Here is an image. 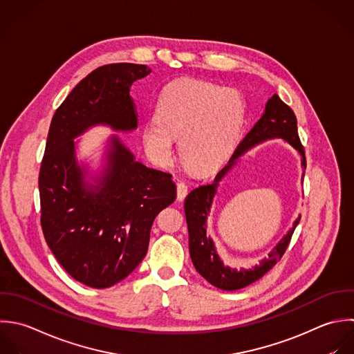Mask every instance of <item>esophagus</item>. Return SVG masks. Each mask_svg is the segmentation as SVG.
Returning a JSON list of instances; mask_svg holds the SVG:
<instances>
[{
    "label": "esophagus",
    "mask_w": 354,
    "mask_h": 354,
    "mask_svg": "<svg viewBox=\"0 0 354 354\" xmlns=\"http://www.w3.org/2000/svg\"><path fill=\"white\" fill-rule=\"evenodd\" d=\"M186 194H187V186H186V183H185V182H179V183L176 185V196H178V200L182 201V200L186 197Z\"/></svg>",
    "instance_id": "esophagus-1"
}]
</instances>
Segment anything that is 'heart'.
Listing matches in <instances>:
<instances>
[{"label":"heart","mask_w":354,"mask_h":354,"mask_svg":"<svg viewBox=\"0 0 354 354\" xmlns=\"http://www.w3.org/2000/svg\"><path fill=\"white\" fill-rule=\"evenodd\" d=\"M247 103L234 88L180 78L161 92L156 118L147 121L142 139L149 156L167 164L179 139L183 162L196 174L218 169L233 151L245 121Z\"/></svg>","instance_id":"1"}]
</instances>
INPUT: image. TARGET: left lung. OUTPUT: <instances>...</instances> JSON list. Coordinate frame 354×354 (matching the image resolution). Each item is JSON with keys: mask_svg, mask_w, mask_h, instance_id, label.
<instances>
[{"mask_svg": "<svg viewBox=\"0 0 354 354\" xmlns=\"http://www.w3.org/2000/svg\"><path fill=\"white\" fill-rule=\"evenodd\" d=\"M273 139H281L292 146L301 157V167L304 169L306 168L305 151L298 136L297 117L291 107H288L276 93L269 97L261 118L247 133L243 142L237 146L229 162L218 172L215 180L209 185H203L192 190L185 200V214L189 229V251L192 262L196 270L208 283L219 290H241L263 277L281 259L290 244L291 236L301 221L299 215L294 221L292 227H290V230L277 241V244L268 254V257L262 258L258 265H254L250 269H236L226 266L218 254L214 240L211 239V236L207 234V221L211 214L212 203L218 193L221 182L240 162L245 153H248L255 146ZM304 175L305 174H302V179Z\"/></svg>", "mask_w": 354, "mask_h": 354, "instance_id": "obj_1", "label": "left lung"}]
</instances>
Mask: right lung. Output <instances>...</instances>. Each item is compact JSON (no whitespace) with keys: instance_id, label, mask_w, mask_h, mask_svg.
I'll use <instances>...</instances> for the list:
<instances>
[{"instance_id":"right-lung-1","label":"right lung","mask_w":354,"mask_h":354,"mask_svg":"<svg viewBox=\"0 0 354 354\" xmlns=\"http://www.w3.org/2000/svg\"><path fill=\"white\" fill-rule=\"evenodd\" d=\"M145 64H106L82 78L56 110L39 169L41 226L52 254L77 281L109 288L147 252L151 225L176 198L172 175L138 161L117 133L138 128L129 95ZM102 124L115 133L96 160L75 139Z\"/></svg>"}]
</instances>
